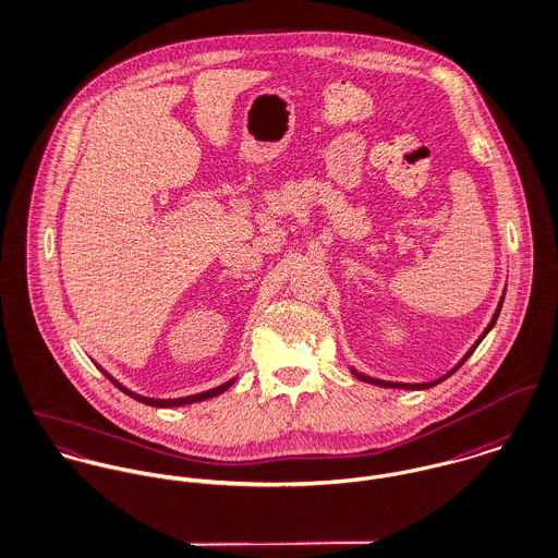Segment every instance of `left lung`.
Here are the masks:
<instances>
[{"label":"left lung","instance_id":"8db88e82","mask_svg":"<svg viewBox=\"0 0 558 558\" xmlns=\"http://www.w3.org/2000/svg\"><path fill=\"white\" fill-rule=\"evenodd\" d=\"M504 299H506V292H504V296H501V301H499V306H497V311H495V315H493V319H490V324L486 326V330L482 332V337L473 343V348L464 354V357L458 362L457 366L452 368V371H448V375H444V377H439V379H435V381H426V384H397V381H384V379H375V377H368V375H364V373H360V371H355L352 368V373H354V377H357L360 381H366V384H373V386H381V388H403V390H426V388H433V386H437V384H441L444 379H448L454 371H457L458 366L469 357V355L475 352V348L484 341V337L493 330V326H495V322H497V317H499V313H501V306H504Z\"/></svg>","mask_w":558,"mask_h":558}]
</instances>
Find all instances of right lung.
<instances>
[{
	"instance_id": "obj_1",
	"label": "right lung",
	"mask_w": 558,
	"mask_h": 558,
	"mask_svg": "<svg viewBox=\"0 0 558 558\" xmlns=\"http://www.w3.org/2000/svg\"><path fill=\"white\" fill-rule=\"evenodd\" d=\"M101 373L121 390V392H125L128 397H132V399H136V401H141V403H145V405L151 407H181V405H192V403H201V401H206V399H213V397H217V395H221V392H226L236 379H230V381H226V384H221V386H217V388H213V390H206V392H201V395H192V397H183V399H149V397H141V395H136V392H132V390H128L125 386H121L112 375H108L104 368H100Z\"/></svg>"
}]
</instances>
